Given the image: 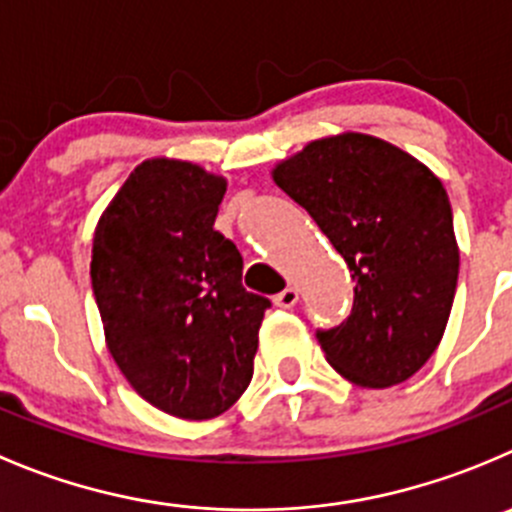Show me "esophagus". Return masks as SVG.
<instances>
[{
	"instance_id": "1",
	"label": "esophagus",
	"mask_w": 512,
	"mask_h": 512,
	"mask_svg": "<svg viewBox=\"0 0 512 512\" xmlns=\"http://www.w3.org/2000/svg\"><path fill=\"white\" fill-rule=\"evenodd\" d=\"M297 300H300V292H297L295 287H285V290L277 292V295H275V305L285 307V310L295 307Z\"/></svg>"
}]
</instances>
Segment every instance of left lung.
<instances>
[{"mask_svg": "<svg viewBox=\"0 0 512 512\" xmlns=\"http://www.w3.org/2000/svg\"><path fill=\"white\" fill-rule=\"evenodd\" d=\"M272 180L345 257L355 302L317 330L327 362L360 388L413 377L443 340L460 250L443 182L400 147L340 132L277 162Z\"/></svg>", "mask_w": 512, "mask_h": 512, "instance_id": "8db88e82", "label": "left lung"}]
</instances>
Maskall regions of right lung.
Here are the masks:
<instances>
[{
  "instance_id": "obj_1",
  "label": "right lung",
  "mask_w": 512,
  "mask_h": 512,
  "mask_svg": "<svg viewBox=\"0 0 512 512\" xmlns=\"http://www.w3.org/2000/svg\"><path fill=\"white\" fill-rule=\"evenodd\" d=\"M227 180L195 162L135 167L94 227L92 290L104 342L137 395L210 420L252 380L270 300L242 287V255L215 230Z\"/></svg>"
}]
</instances>
